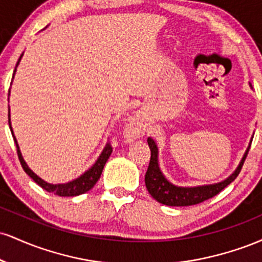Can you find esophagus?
Listing matches in <instances>:
<instances>
[{
    "instance_id": "34e87169",
    "label": "esophagus",
    "mask_w": 262,
    "mask_h": 262,
    "mask_svg": "<svg viewBox=\"0 0 262 262\" xmlns=\"http://www.w3.org/2000/svg\"><path fill=\"white\" fill-rule=\"evenodd\" d=\"M141 129V123L139 121V118L138 117H134V118H132L130 121L128 123V133L132 134V135H137L138 133H140Z\"/></svg>"
}]
</instances>
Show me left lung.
<instances>
[{
    "instance_id": "8db88e82",
    "label": "left lung",
    "mask_w": 262,
    "mask_h": 262,
    "mask_svg": "<svg viewBox=\"0 0 262 262\" xmlns=\"http://www.w3.org/2000/svg\"><path fill=\"white\" fill-rule=\"evenodd\" d=\"M148 144L150 151H151L149 167L145 173V186L148 188L149 193L159 203L166 204V206L171 207H183L193 206V204L204 202V201L214 197L222 189H224L229 183L233 182L236 179V176L239 175L240 171H242L246 155H248L249 149H250L251 140L235 171L228 179L223 180L222 182L214 183V185L196 186V187H180V186H175L170 181H167L166 177L162 175L160 166H159L158 145H156V143L151 138H148Z\"/></svg>"
}]
</instances>
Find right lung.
I'll return each mask as SVG.
<instances>
[{"mask_svg":"<svg viewBox=\"0 0 262 262\" xmlns=\"http://www.w3.org/2000/svg\"><path fill=\"white\" fill-rule=\"evenodd\" d=\"M22 56H23V54L19 56V59H18L17 65L19 64ZM17 65H16V68H17ZM14 73H16V69H14ZM14 73H13V76H14ZM8 124H10V129L12 132V135H13L14 143H16L18 159H19L20 165H22L23 170H25L27 175H28L29 177H32L33 181L37 182L41 188H44L45 191H48V192H52V193H54V194H58V196L74 197V196H79V194H82V193H85V192L90 191V189H91L93 186L96 185V182L98 181V179L101 177V173H102V171H103L104 165H106L108 158H110L111 154H112V146H111L110 143H107L106 146H104L103 151L101 152L100 158L97 159V161H96L95 164H93L92 166L86 171V172H83L80 177H77V179H75V180H73V181H70L68 183H59V185H53V183L44 181V180H41L38 175H35V173L33 172L31 169H29L28 165L26 164L25 159H23L22 154H20V150H19V146H18L16 137H14L13 130H12L11 118H10V110H8Z\"/></svg>","mask_w":262,"mask_h":262,"instance_id":"add662e5","label":"right lung"}]
</instances>
